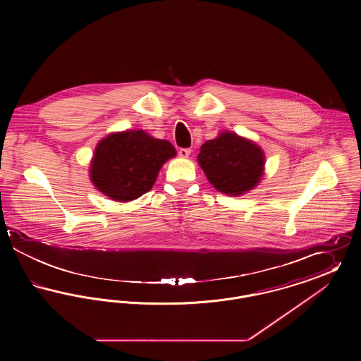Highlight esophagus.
Wrapping results in <instances>:
<instances>
[{"mask_svg":"<svg viewBox=\"0 0 361 361\" xmlns=\"http://www.w3.org/2000/svg\"><path fill=\"white\" fill-rule=\"evenodd\" d=\"M189 154H190V150H189V149H180V150H178V155H180L181 158H188Z\"/></svg>","mask_w":361,"mask_h":361,"instance_id":"esophagus-1","label":"esophagus"}]
</instances>
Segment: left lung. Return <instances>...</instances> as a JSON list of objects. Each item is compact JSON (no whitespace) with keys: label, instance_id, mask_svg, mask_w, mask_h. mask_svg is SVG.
<instances>
[{"label":"left lung","instance_id":"8db88e82","mask_svg":"<svg viewBox=\"0 0 361 361\" xmlns=\"http://www.w3.org/2000/svg\"><path fill=\"white\" fill-rule=\"evenodd\" d=\"M197 162L214 188L240 196L259 184L265 153L256 142L233 131H222L202 145Z\"/></svg>","mask_w":361,"mask_h":361}]
</instances>
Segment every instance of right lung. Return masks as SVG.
I'll list each match as a JSON object with an SVG mask.
<instances>
[{
	"instance_id": "1",
	"label": "right lung",
	"mask_w": 361,
	"mask_h": 361,
	"mask_svg": "<svg viewBox=\"0 0 361 361\" xmlns=\"http://www.w3.org/2000/svg\"><path fill=\"white\" fill-rule=\"evenodd\" d=\"M177 154L169 140L145 130L111 133L100 139L90 161L94 188L115 202H133L153 188L162 165Z\"/></svg>"
}]
</instances>
